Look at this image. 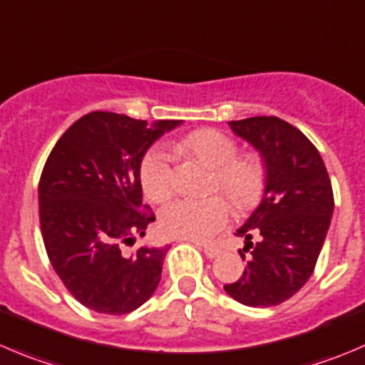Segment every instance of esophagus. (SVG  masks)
Listing matches in <instances>:
<instances>
[{
	"label": "esophagus",
	"mask_w": 365,
	"mask_h": 365,
	"mask_svg": "<svg viewBox=\"0 0 365 365\" xmlns=\"http://www.w3.org/2000/svg\"><path fill=\"white\" fill-rule=\"evenodd\" d=\"M190 242H194L196 246H200L208 258H215L221 255V247H217V246H212V244H201V242H197V240H190Z\"/></svg>",
	"instance_id": "esophagus-1"
}]
</instances>
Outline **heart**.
<instances>
[{
    "label": "heart",
    "mask_w": 365,
    "mask_h": 365,
    "mask_svg": "<svg viewBox=\"0 0 365 365\" xmlns=\"http://www.w3.org/2000/svg\"><path fill=\"white\" fill-rule=\"evenodd\" d=\"M178 150L214 169L212 190L228 194L239 210L257 207L267 185V165L257 153H239L233 137L214 128L196 130L178 144ZM140 183L155 203L169 200L175 190L173 165L168 151L155 146L140 162ZM232 217V205L221 194L194 200L183 197L168 205L160 226L168 235L185 240H208L221 232Z\"/></svg>",
    "instance_id": "1"
}]
</instances>
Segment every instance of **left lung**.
<instances>
[{
  "instance_id": "8db88e82",
  "label": "left lung",
  "mask_w": 365,
  "mask_h": 365,
  "mask_svg": "<svg viewBox=\"0 0 365 365\" xmlns=\"http://www.w3.org/2000/svg\"><path fill=\"white\" fill-rule=\"evenodd\" d=\"M233 133L257 148L267 185L257 210L237 230L250 260L225 291L247 307L280 305L312 277L330 219L334 190L317 148L296 126L274 115L230 121ZM257 235L258 243L250 239Z\"/></svg>"
}]
</instances>
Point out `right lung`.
<instances>
[{"label":"right lung","mask_w":365,"mask_h":365,"mask_svg":"<svg viewBox=\"0 0 365 365\" xmlns=\"http://www.w3.org/2000/svg\"><path fill=\"white\" fill-rule=\"evenodd\" d=\"M182 121H146L91 112L66 130L38 182L46 253L83 307L121 316L151 298L169 246L139 247L155 221L143 205L140 162L148 148Z\"/></svg>","instance_id":"obj_1"}]
</instances>
